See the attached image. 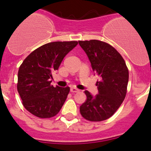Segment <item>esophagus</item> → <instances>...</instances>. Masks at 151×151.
Segmentation results:
<instances>
[{
	"mask_svg": "<svg viewBox=\"0 0 151 151\" xmlns=\"http://www.w3.org/2000/svg\"><path fill=\"white\" fill-rule=\"evenodd\" d=\"M70 91L73 93H79V92H80V90H79V89H77V88H71L70 89Z\"/></svg>",
	"mask_w": 151,
	"mask_h": 151,
	"instance_id": "obj_1",
	"label": "esophagus"
}]
</instances>
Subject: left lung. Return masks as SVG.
I'll list each match as a JSON object with an SVG mask.
<instances>
[{
  "label": "left lung",
  "instance_id": "left-lung-1",
  "mask_svg": "<svg viewBox=\"0 0 151 151\" xmlns=\"http://www.w3.org/2000/svg\"><path fill=\"white\" fill-rule=\"evenodd\" d=\"M91 63L93 71L100 77L96 82L98 94L93 96L85 90L87 99L80 108L81 115L90 122L110 118L124 100L129 71L124 60L113 46L103 41H79Z\"/></svg>",
  "mask_w": 151,
  "mask_h": 151
}]
</instances>
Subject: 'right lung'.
Instances as JSON below:
<instances>
[{
  "label": "right lung",
  "mask_w": 151,
  "mask_h": 151,
  "mask_svg": "<svg viewBox=\"0 0 151 151\" xmlns=\"http://www.w3.org/2000/svg\"><path fill=\"white\" fill-rule=\"evenodd\" d=\"M77 41L53 42L35 49L24 60L18 71L17 90L24 107L42 119L55 116L64 104L70 88L50 85L66 55Z\"/></svg>",
  "instance_id": "obj_1"
}]
</instances>
